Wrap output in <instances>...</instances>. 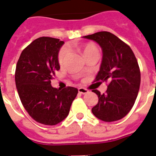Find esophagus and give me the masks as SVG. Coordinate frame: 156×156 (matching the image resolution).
Returning a JSON list of instances; mask_svg holds the SVG:
<instances>
[{"label":"esophagus","instance_id":"obj_1","mask_svg":"<svg viewBox=\"0 0 156 156\" xmlns=\"http://www.w3.org/2000/svg\"><path fill=\"white\" fill-rule=\"evenodd\" d=\"M88 92V91L87 90L86 88H78V92H79V93H81V94H85V93H87Z\"/></svg>","mask_w":156,"mask_h":156}]
</instances>
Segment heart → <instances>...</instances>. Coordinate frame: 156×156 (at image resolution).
I'll list each match as a JSON object with an SVG mask.
<instances>
[{"label":"heart","mask_w":156,"mask_h":156,"mask_svg":"<svg viewBox=\"0 0 156 156\" xmlns=\"http://www.w3.org/2000/svg\"><path fill=\"white\" fill-rule=\"evenodd\" d=\"M81 53L84 55V57L89 55L93 53H98V49L97 47H95V45L92 43H85V44L81 45L80 47ZM68 48L67 47H63L58 54V61L60 64H62L64 61V58H65L66 55L68 54Z\"/></svg>","instance_id":"b5f03b06"}]
</instances>
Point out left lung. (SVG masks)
<instances>
[{"mask_svg": "<svg viewBox=\"0 0 156 156\" xmlns=\"http://www.w3.org/2000/svg\"><path fill=\"white\" fill-rule=\"evenodd\" d=\"M83 38L93 40L102 49V62L95 79L109 83L106 93L92 90L99 98L92 113L105 122L120 120L133 107L139 91L141 72L137 59L128 45L111 33L99 32Z\"/></svg>", "mask_w": 156, "mask_h": 156, "instance_id": "left-lung-1", "label": "left lung"}]
</instances>
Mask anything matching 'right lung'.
Wrapping results in <instances>:
<instances>
[{
  "instance_id": "right-lung-1",
  "label": "right lung",
  "mask_w": 156,
  "mask_h": 156,
  "mask_svg": "<svg viewBox=\"0 0 156 156\" xmlns=\"http://www.w3.org/2000/svg\"><path fill=\"white\" fill-rule=\"evenodd\" d=\"M64 42L40 37L21 54L15 70V85L29 116L45 125H56L68 116L78 89L61 90L51 85L52 76L60 69L58 54Z\"/></svg>"
}]
</instances>
